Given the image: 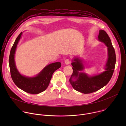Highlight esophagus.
<instances>
[{
    "label": "esophagus",
    "instance_id": "34e87169",
    "mask_svg": "<svg viewBox=\"0 0 126 126\" xmlns=\"http://www.w3.org/2000/svg\"><path fill=\"white\" fill-rule=\"evenodd\" d=\"M65 63L66 64L68 65V64H69L71 63V61H70L69 59H66L65 60Z\"/></svg>",
    "mask_w": 126,
    "mask_h": 126
}]
</instances>
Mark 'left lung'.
Returning a JSON list of instances; mask_svg holds the SVG:
<instances>
[{
    "label": "left lung",
    "instance_id": "left-lung-1",
    "mask_svg": "<svg viewBox=\"0 0 126 126\" xmlns=\"http://www.w3.org/2000/svg\"><path fill=\"white\" fill-rule=\"evenodd\" d=\"M98 39L104 43L108 47V59L106 71L101 74L93 77H89L85 73L79 72L84 69L83 65L79 58L74 59L71 65L73 73L69 79V82L75 90L84 94H90L96 92L106 86L111 79L116 64V53L109 36L103 30H99ZM76 79L75 81L73 79Z\"/></svg>",
    "mask_w": 126,
    "mask_h": 126
}]
</instances>
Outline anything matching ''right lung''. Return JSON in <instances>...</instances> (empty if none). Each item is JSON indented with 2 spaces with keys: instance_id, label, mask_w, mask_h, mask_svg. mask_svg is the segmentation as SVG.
Returning <instances> with one entry per match:
<instances>
[{
  "instance_id": "obj_1",
  "label": "right lung",
  "mask_w": 126,
  "mask_h": 126,
  "mask_svg": "<svg viewBox=\"0 0 126 126\" xmlns=\"http://www.w3.org/2000/svg\"><path fill=\"white\" fill-rule=\"evenodd\" d=\"M22 32L16 38L10 52L9 64L11 78L14 84L26 93L37 94L45 91L48 87L53 73L60 68L61 63L55 62L46 66L41 72L36 77L29 78L21 75L16 69L14 54L17 45L19 41Z\"/></svg>"
}]
</instances>
